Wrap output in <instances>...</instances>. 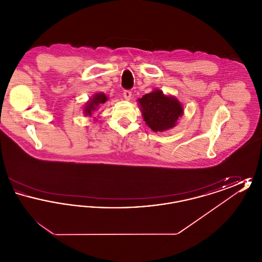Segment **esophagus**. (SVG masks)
I'll use <instances>...</instances> for the list:
<instances>
[{"label": "esophagus", "instance_id": "obj_1", "mask_svg": "<svg viewBox=\"0 0 262 262\" xmlns=\"http://www.w3.org/2000/svg\"><path fill=\"white\" fill-rule=\"evenodd\" d=\"M124 97L125 100H129L132 98V91L130 90H125L124 91Z\"/></svg>", "mask_w": 262, "mask_h": 262}]
</instances>
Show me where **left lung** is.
I'll use <instances>...</instances> for the list:
<instances>
[{"instance_id": "8db88e82", "label": "left lung", "mask_w": 262, "mask_h": 262, "mask_svg": "<svg viewBox=\"0 0 262 262\" xmlns=\"http://www.w3.org/2000/svg\"><path fill=\"white\" fill-rule=\"evenodd\" d=\"M142 117L153 132H164L177 125L183 116L184 109L181 102L173 96L165 95L156 89L138 99Z\"/></svg>"}]
</instances>
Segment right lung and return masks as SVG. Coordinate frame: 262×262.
Listing matches in <instances>:
<instances>
[{"instance_id":"right-lung-1","label":"right lung","mask_w":262,"mask_h":262,"mask_svg":"<svg viewBox=\"0 0 262 262\" xmlns=\"http://www.w3.org/2000/svg\"><path fill=\"white\" fill-rule=\"evenodd\" d=\"M108 100V97L105 95V93H96L92 96V98H90L89 101L86 102L85 106H84V110H83V114L85 116H89L91 117L93 112H95L96 110H98L101 105H103L106 101Z\"/></svg>"}]
</instances>
